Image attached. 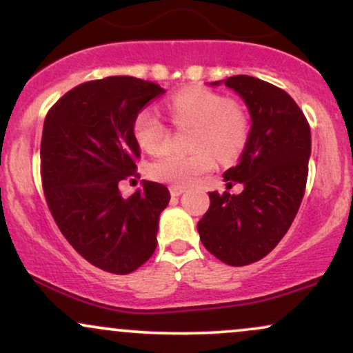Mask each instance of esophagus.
I'll use <instances>...</instances> for the list:
<instances>
[{"label": "esophagus", "mask_w": 353, "mask_h": 353, "mask_svg": "<svg viewBox=\"0 0 353 353\" xmlns=\"http://www.w3.org/2000/svg\"><path fill=\"white\" fill-rule=\"evenodd\" d=\"M169 190H171V196L172 197H179L182 192H184V188H181V185H171L169 188Z\"/></svg>", "instance_id": "obj_1"}]
</instances>
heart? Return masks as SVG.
<instances>
[{
    "label": "heart",
    "mask_w": 353,
    "mask_h": 353,
    "mask_svg": "<svg viewBox=\"0 0 353 353\" xmlns=\"http://www.w3.org/2000/svg\"><path fill=\"white\" fill-rule=\"evenodd\" d=\"M169 112L177 125H196L189 156L164 154L152 161L148 174L152 179L174 185H189L205 172L212 171L214 156L234 161L247 143V119L244 112L229 98L202 88H189L169 99ZM132 134L143 151L161 154L168 145V128L152 109L137 112Z\"/></svg>",
    "instance_id": "obj_1"
}]
</instances>
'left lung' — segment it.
<instances>
[{
    "label": "left lung",
    "instance_id": "left-lung-1",
    "mask_svg": "<svg viewBox=\"0 0 353 353\" xmlns=\"http://www.w3.org/2000/svg\"><path fill=\"white\" fill-rule=\"evenodd\" d=\"M249 109L250 131L237 165L224 181L241 194L209 192L210 205L197 224L202 244L224 264L241 267L265 257L285 236L305 192L310 125L281 88L252 76L224 81Z\"/></svg>",
    "mask_w": 353,
    "mask_h": 353
}]
</instances>
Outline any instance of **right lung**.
<instances>
[{
  "label": "right lung",
  "instance_id": "obj_1",
  "mask_svg": "<svg viewBox=\"0 0 353 353\" xmlns=\"http://www.w3.org/2000/svg\"><path fill=\"white\" fill-rule=\"evenodd\" d=\"M165 89L132 76L79 84L48 112L41 177L56 224L76 252L111 274H129L154 254L161 212L171 194L143 181L124 199L117 188L141 156L132 134L137 112Z\"/></svg>",
  "mask_w": 353,
  "mask_h": 353
}]
</instances>
